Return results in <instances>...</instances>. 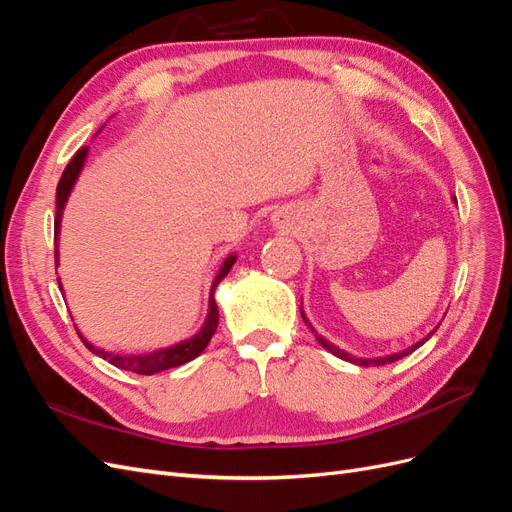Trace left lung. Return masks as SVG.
Returning a JSON list of instances; mask_svg holds the SVG:
<instances>
[{"label": "left lung", "mask_w": 512, "mask_h": 512, "mask_svg": "<svg viewBox=\"0 0 512 512\" xmlns=\"http://www.w3.org/2000/svg\"><path fill=\"white\" fill-rule=\"evenodd\" d=\"M455 203H457V198H453ZM301 303H303V299H301ZM301 316H303V322L307 324L309 327V331H312L314 335H316V339H318V344L322 346V348H327L331 354H335L337 359H342V361H348V363H354V365H361V367H378V365H386V363H395V361H399V359H404V356H408V354H412L416 348H421L427 339L438 331V327L433 329V331H429L423 339H418L416 344H412V346H408V348H404V350H399V352H393V354H384V356H371V359H365V356H354V354H350V352H346V350H342V348H337L335 344H331L327 337H322V335H318L316 333V329L312 327V322H309L307 318H305V312H303V307H301Z\"/></svg>", "instance_id": "obj_1"}]
</instances>
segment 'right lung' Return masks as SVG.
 Masks as SVG:
<instances>
[{"instance_id": "1", "label": "right lung", "mask_w": 512, "mask_h": 512, "mask_svg": "<svg viewBox=\"0 0 512 512\" xmlns=\"http://www.w3.org/2000/svg\"><path fill=\"white\" fill-rule=\"evenodd\" d=\"M87 153H89V147H83L81 151H76V156L70 160V164L66 166L64 175H61L59 183H57V215H55V267H59V232H61V218H64V209H66V203L68 198L74 190V183L76 179H79L81 170L85 166V160H87ZM237 260V254H230L226 256V260L222 262L220 271L215 273L213 282H211V290H209V309H207V318L203 322V327L198 329L196 335L183 339V342L179 344H173L168 348H160V350H151V352H138V354H128V352H111V350H104L96 344H91L89 339L76 329V333H79L81 342L85 344V348L89 352L98 354L100 359L108 361L111 365L119 367V369H126V371H134V374H141V376H153L158 374V371H164V369H173V367H179L183 363H190L192 359H196V356L203 352L207 348V344L211 342V337L215 333V329H218V320H220V312H218V303H215V288L220 286V282L224 280V277L228 275V271L232 269V265H235ZM57 284H59V290L64 292V286H61V280L57 277ZM76 327V324H74Z\"/></svg>"}]
</instances>
